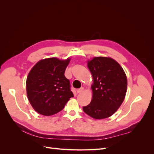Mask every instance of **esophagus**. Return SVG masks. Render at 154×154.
Masks as SVG:
<instances>
[{
    "label": "esophagus",
    "mask_w": 154,
    "mask_h": 154,
    "mask_svg": "<svg viewBox=\"0 0 154 154\" xmlns=\"http://www.w3.org/2000/svg\"><path fill=\"white\" fill-rule=\"evenodd\" d=\"M83 89H84V88H83V87H82L80 88H79V89H78L76 91L77 93H81V92H82L83 91Z\"/></svg>",
    "instance_id": "34e87169"
}]
</instances>
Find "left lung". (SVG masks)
<instances>
[{
  "mask_svg": "<svg viewBox=\"0 0 154 154\" xmlns=\"http://www.w3.org/2000/svg\"><path fill=\"white\" fill-rule=\"evenodd\" d=\"M93 78L92 98L83 106L84 112L96 119L109 118L119 108L125 97L127 78L120 65L109 57H94L87 63Z\"/></svg>",
  "mask_w": 154,
  "mask_h": 154,
  "instance_id": "1",
  "label": "left lung"
}]
</instances>
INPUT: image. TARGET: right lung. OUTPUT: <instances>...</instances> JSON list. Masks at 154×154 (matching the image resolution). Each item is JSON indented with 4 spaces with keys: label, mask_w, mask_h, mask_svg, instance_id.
Wrapping results in <instances>:
<instances>
[{
    "label": "right lung",
    "mask_w": 154,
    "mask_h": 154,
    "mask_svg": "<svg viewBox=\"0 0 154 154\" xmlns=\"http://www.w3.org/2000/svg\"><path fill=\"white\" fill-rule=\"evenodd\" d=\"M70 58L41 60L31 69L26 80L28 100L35 111L46 116L61 111L73 97L70 82L64 75Z\"/></svg>",
    "instance_id": "1"
}]
</instances>
